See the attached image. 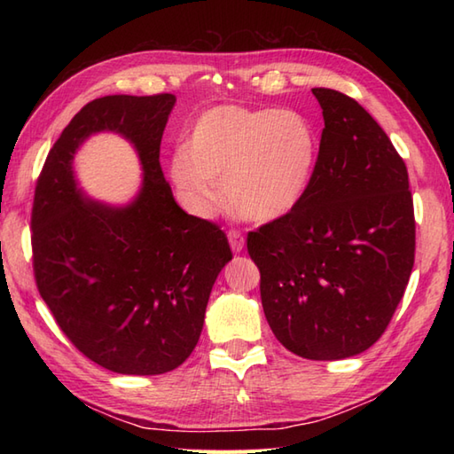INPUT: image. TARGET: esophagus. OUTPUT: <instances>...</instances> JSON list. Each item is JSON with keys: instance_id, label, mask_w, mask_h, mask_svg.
<instances>
[{"instance_id": "esophagus-1", "label": "esophagus", "mask_w": 454, "mask_h": 454, "mask_svg": "<svg viewBox=\"0 0 454 454\" xmlns=\"http://www.w3.org/2000/svg\"><path fill=\"white\" fill-rule=\"evenodd\" d=\"M228 239H230V247H232L234 254H239L244 249V236L238 232V230H228Z\"/></svg>"}]
</instances>
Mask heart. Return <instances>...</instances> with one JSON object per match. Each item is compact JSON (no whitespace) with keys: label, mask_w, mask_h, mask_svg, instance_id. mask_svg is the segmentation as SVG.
<instances>
[{"label":"heart","mask_w":454,"mask_h":454,"mask_svg":"<svg viewBox=\"0 0 454 454\" xmlns=\"http://www.w3.org/2000/svg\"><path fill=\"white\" fill-rule=\"evenodd\" d=\"M314 158V130L301 113L220 105L192 124L185 148L171 160V179L199 216L216 210L222 183L230 210L271 222L302 197Z\"/></svg>","instance_id":"1"}]
</instances>
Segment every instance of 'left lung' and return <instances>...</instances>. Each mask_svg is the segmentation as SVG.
Wrapping results in <instances>:
<instances>
[{
	"label": "left lung",
	"instance_id": "left-lung-1",
	"mask_svg": "<svg viewBox=\"0 0 454 454\" xmlns=\"http://www.w3.org/2000/svg\"><path fill=\"white\" fill-rule=\"evenodd\" d=\"M324 130L312 177L285 216L247 234L275 337L312 361L369 349L406 291L416 220L406 163L347 95L314 88Z\"/></svg>",
	"mask_w": 454,
	"mask_h": 454
}]
</instances>
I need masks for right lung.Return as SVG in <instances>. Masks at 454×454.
<instances>
[{"instance_id":"add662e5","label":"right lung","mask_w":454,"mask_h":454,"mask_svg":"<svg viewBox=\"0 0 454 454\" xmlns=\"http://www.w3.org/2000/svg\"><path fill=\"white\" fill-rule=\"evenodd\" d=\"M176 95H107L75 114L48 152L31 215L38 293L78 349L119 374H163L187 359L208 296L230 259L228 238L187 215L160 166ZM117 131L139 152V195L111 207L81 195L73 153L91 133Z\"/></svg>"}]
</instances>
